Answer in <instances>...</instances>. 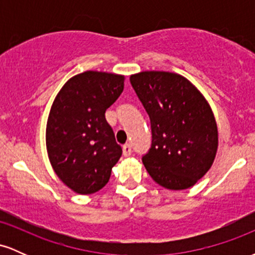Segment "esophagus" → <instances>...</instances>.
Wrapping results in <instances>:
<instances>
[{
	"label": "esophagus",
	"instance_id": "1",
	"mask_svg": "<svg viewBox=\"0 0 255 255\" xmlns=\"http://www.w3.org/2000/svg\"><path fill=\"white\" fill-rule=\"evenodd\" d=\"M122 151H124V156L125 157H129L131 154V146L130 144H126L122 147Z\"/></svg>",
	"mask_w": 255,
	"mask_h": 255
}]
</instances>
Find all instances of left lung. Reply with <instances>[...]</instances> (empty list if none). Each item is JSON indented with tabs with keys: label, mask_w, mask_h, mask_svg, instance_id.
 I'll use <instances>...</instances> for the list:
<instances>
[{
	"label": "left lung",
	"mask_w": 255,
	"mask_h": 255,
	"mask_svg": "<svg viewBox=\"0 0 255 255\" xmlns=\"http://www.w3.org/2000/svg\"><path fill=\"white\" fill-rule=\"evenodd\" d=\"M129 80L151 122L152 144L142 156L146 170L164 188L194 186L211 168L218 147L211 107L176 73L141 72Z\"/></svg>",
	"instance_id": "1"
}]
</instances>
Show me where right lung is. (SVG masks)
I'll list each match as a JSON object with an SVG mask.
<instances>
[{
  "label": "right lung",
  "mask_w": 255,
  "mask_h": 255,
  "mask_svg": "<svg viewBox=\"0 0 255 255\" xmlns=\"http://www.w3.org/2000/svg\"><path fill=\"white\" fill-rule=\"evenodd\" d=\"M124 75L87 71L57 93L46 124V151L60 180L79 194H92L109 181L122 148L105 111L124 91Z\"/></svg>",
  "instance_id": "right-lung-1"
}]
</instances>
